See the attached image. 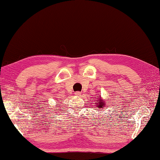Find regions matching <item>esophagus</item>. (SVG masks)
<instances>
[{
  "instance_id": "esophagus-1",
  "label": "esophagus",
  "mask_w": 160,
  "mask_h": 160,
  "mask_svg": "<svg viewBox=\"0 0 160 160\" xmlns=\"http://www.w3.org/2000/svg\"><path fill=\"white\" fill-rule=\"evenodd\" d=\"M75 95L76 96H81V92H79V91H77V92H75Z\"/></svg>"
}]
</instances>
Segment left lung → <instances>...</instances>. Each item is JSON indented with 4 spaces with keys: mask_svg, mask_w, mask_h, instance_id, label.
<instances>
[{
    "mask_svg": "<svg viewBox=\"0 0 160 160\" xmlns=\"http://www.w3.org/2000/svg\"><path fill=\"white\" fill-rule=\"evenodd\" d=\"M98 98V97H97ZM95 103H96V106H97L98 108H104L105 104L103 102V101L102 100L101 98H98V99H96L95 100Z\"/></svg>",
    "mask_w": 160,
    "mask_h": 160,
    "instance_id": "8db88e82",
    "label": "left lung"
}]
</instances>
